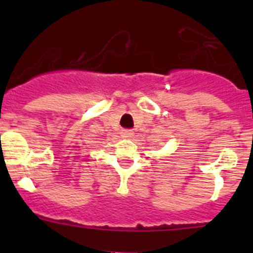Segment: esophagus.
<instances>
[{"label":"esophagus","mask_w":253,"mask_h":253,"mask_svg":"<svg viewBox=\"0 0 253 253\" xmlns=\"http://www.w3.org/2000/svg\"><path fill=\"white\" fill-rule=\"evenodd\" d=\"M121 136L125 137V138H129V137L133 136V131L132 129H122Z\"/></svg>","instance_id":"obj_1"}]
</instances>
